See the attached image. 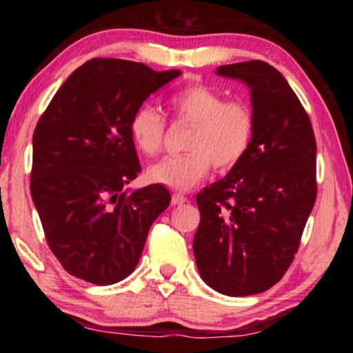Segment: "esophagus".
I'll return each mask as SVG.
<instances>
[{
  "label": "esophagus",
  "instance_id": "1",
  "mask_svg": "<svg viewBox=\"0 0 353 353\" xmlns=\"http://www.w3.org/2000/svg\"><path fill=\"white\" fill-rule=\"evenodd\" d=\"M185 202H187V198H185V196L181 193H174L171 196L172 205H182V204H185Z\"/></svg>",
  "mask_w": 353,
  "mask_h": 353
}]
</instances>
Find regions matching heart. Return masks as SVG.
<instances>
[{
    "instance_id": "1",
    "label": "heart",
    "mask_w": 353,
    "mask_h": 353,
    "mask_svg": "<svg viewBox=\"0 0 353 353\" xmlns=\"http://www.w3.org/2000/svg\"><path fill=\"white\" fill-rule=\"evenodd\" d=\"M172 118L191 124L185 140L188 152L168 155L148 170V179L171 190L183 191L198 185L212 165L219 171L234 168L249 151L254 135V115L238 101L199 83L176 92L168 99ZM165 118L152 107L143 105L130 118L129 134L137 151L148 157L162 149Z\"/></svg>"
}]
</instances>
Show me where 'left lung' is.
Segmentation results:
<instances>
[{
	"mask_svg": "<svg viewBox=\"0 0 353 353\" xmlns=\"http://www.w3.org/2000/svg\"><path fill=\"white\" fill-rule=\"evenodd\" d=\"M216 74L249 87L254 135L241 162L196 194V266L221 294H259L283 277L313 210L316 140L301 101L270 63L223 65Z\"/></svg>",
	"mask_w": 353,
	"mask_h": 353,
	"instance_id": "obj_1",
	"label": "left lung"
}]
</instances>
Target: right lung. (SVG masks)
Returning a JSON list of instances; mask_svg holds the SVG:
<instances>
[{
  "mask_svg": "<svg viewBox=\"0 0 353 353\" xmlns=\"http://www.w3.org/2000/svg\"><path fill=\"white\" fill-rule=\"evenodd\" d=\"M181 74L92 59L70 74L40 117L31 196L48 246L71 276L112 285L139 265L148 232L171 196L159 183L126 188L141 170L129 123L154 92Z\"/></svg>",
  "mask_w": 353,
  "mask_h": 353,
  "instance_id": "right-lung-1",
  "label": "right lung"
}]
</instances>
